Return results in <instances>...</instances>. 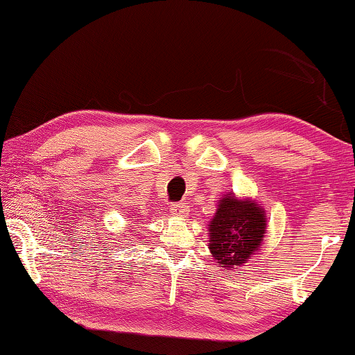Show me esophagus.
Here are the masks:
<instances>
[{
    "label": "esophagus",
    "mask_w": 355,
    "mask_h": 355,
    "mask_svg": "<svg viewBox=\"0 0 355 355\" xmlns=\"http://www.w3.org/2000/svg\"><path fill=\"white\" fill-rule=\"evenodd\" d=\"M169 211H171L174 216H186L187 215V205H186V203H173V205L169 207Z\"/></svg>",
    "instance_id": "1"
}]
</instances>
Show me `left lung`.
<instances>
[{
	"mask_svg": "<svg viewBox=\"0 0 355 355\" xmlns=\"http://www.w3.org/2000/svg\"><path fill=\"white\" fill-rule=\"evenodd\" d=\"M211 255L226 268L245 263L260 249L266 231L265 211L250 200L226 196L210 221Z\"/></svg>",
	"mask_w": 355,
	"mask_h": 355,
	"instance_id": "1",
	"label": "left lung"
}]
</instances>
